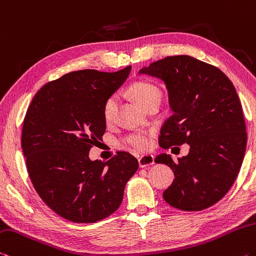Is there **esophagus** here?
Masks as SVG:
<instances>
[{
    "instance_id": "obj_1",
    "label": "esophagus",
    "mask_w": 256,
    "mask_h": 256,
    "mask_svg": "<svg viewBox=\"0 0 256 256\" xmlns=\"http://www.w3.org/2000/svg\"><path fill=\"white\" fill-rule=\"evenodd\" d=\"M138 164L140 168H146L154 164V156L150 154H146V156H142L138 158Z\"/></svg>"
}]
</instances>
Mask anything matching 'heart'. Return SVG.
Here are the masks:
<instances>
[{
    "mask_svg": "<svg viewBox=\"0 0 256 256\" xmlns=\"http://www.w3.org/2000/svg\"><path fill=\"white\" fill-rule=\"evenodd\" d=\"M129 93H130L134 100L142 108H144L148 104L152 102H160L161 93L160 90L158 88L156 85L148 82H137L132 84L129 88ZM119 98L116 94L111 95L108 98L103 106V116L106 121L112 120L113 116H114L116 106H118ZM126 145L129 148L137 150H145L150 148V140L148 135L144 132H136L129 135L124 140Z\"/></svg>",
    "mask_w": 256,
    "mask_h": 256,
    "instance_id": "1",
    "label": "heart"
}]
</instances>
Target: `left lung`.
Returning a JSON list of instances; mask_svg holds the SVG:
<instances>
[{"label":"left lung","instance_id":"8db88e82","mask_svg":"<svg viewBox=\"0 0 256 256\" xmlns=\"http://www.w3.org/2000/svg\"><path fill=\"white\" fill-rule=\"evenodd\" d=\"M140 74L164 82L172 116L161 128L160 146L190 145L186 156L156 158L171 168L174 179L163 192L171 206L200 211L227 194L244 160L247 134L232 82L216 66L190 56H166Z\"/></svg>","mask_w":256,"mask_h":256}]
</instances>
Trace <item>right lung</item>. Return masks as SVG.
<instances>
[{"mask_svg":"<svg viewBox=\"0 0 256 256\" xmlns=\"http://www.w3.org/2000/svg\"><path fill=\"white\" fill-rule=\"evenodd\" d=\"M130 70L66 74L37 92L24 116L22 146L32 185L50 208L72 222H96L116 211L138 169L127 152L106 163L88 156L106 132L104 103Z\"/></svg>","mask_w":256,"mask_h":256,"instance_id":"right-lung-1","label":"right lung"}]
</instances>
